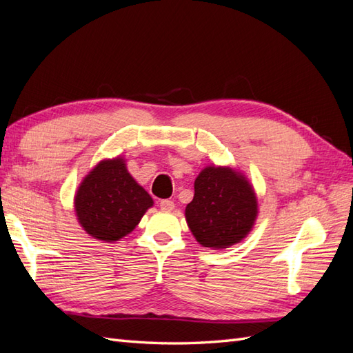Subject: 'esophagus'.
<instances>
[{"instance_id": "1", "label": "esophagus", "mask_w": 353, "mask_h": 353, "mask_svg": "<svg viewBox=\"0 0 353 353\" xmlns=\"http://www.w3.org/2000/svg\"><path fill=\"white\" fill-rule=\"evenodd\" d=\"M159 206H160V209H162V210H166V212H170V210H172V209L175 208L174 201H172V200H168V199H165V200H160Z\"/></svg>"}]
</instances>
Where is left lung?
I'll return each instance as SVG.
<instances>
[{
	"mask_svg": "<svg viewBox=\"0 0 353 353\" xmlns=\"http://www.w3.org/2000/svg\"><path fill=\"white\" fill-rule=\"evenodd\" d=\"M258 201L243 175L230 168L208 166L194 181V197L185 208L196 240L213 249L241 241L252 230Z\"/></svg>",
	"mask_w": 353,
	"mask_h": 353,
	"instance_id": "obj_1",
	"label": "left lung"
}]
</instances>
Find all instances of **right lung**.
I'll use <instances>...</instances> for the list:
<instances>
[{
    "label": "right lung",
    "instance_id": "1",
    "mask_svg": "<svg viewBox=\"0 0 353 353\" xmlns=\"http://www.w3.org/2000/svg\"><path fill=\"white\" fill-rule=\"evenodd\" d=\"M153 199L137 184L123 159L103 160L83 178L74 196V210L81 227L91 237L117 241L141 221Z\"/></svg>",
    "mask_w": 353,
    "mask_h": 353
}]
</instances>
